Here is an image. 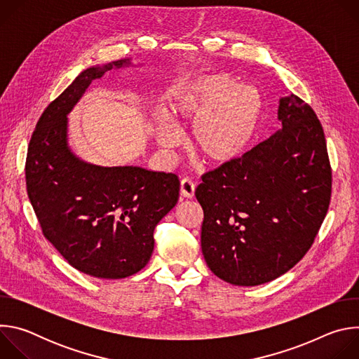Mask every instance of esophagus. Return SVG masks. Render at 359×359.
<instances>
[{"label":"esophagus","instance_id":"1","mask_svg":"<svg viewBox=\"0 0 359 359\" xmlns=\"http://www.w3.org/2000/svg\"><path fill=\"white\" fill-rule=\"evenodd\" d=\"M194 183L189 179V177H184L182 182H180V194L186 198H191L194 196Z\"/></svg>","mask_w":359,"mask_h":359}]
</instances>
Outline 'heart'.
Returning <instances> with one entry per match:
<instances>
[{"instance_id": "heart-1", "label": "heart", "mask_w": 359, "mask_h": 359, "mask_svg": "<svg viewBox=\"0 0 359 359\" xmlns=\"http://www.w3.org/2000/svg\"><path fill=\"white\" fill-rule=\"evenodd\" d=\"M169 112L176 121L191 123L190 142L197 155L222 166L250 149L262 122L263 99L252 85H240L227 74H212L177 88ZM156 137L166 149L180 140L177 126L163 112L156 119Z\"/></svg>"}]
</instances>
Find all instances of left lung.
I'll list each match as a JSON object with an SVG mask.
<instances>
[{"label":"left lung","instance_id":"obj_1","mask_svg":"<svg viewBox=\"0 0 359 359\" xmlns=\"http://www.w3.org/2000/svg\"><path fill=\"white\" fill-rule=\"evenodd\" d=\"M281 128L233 163L201 177V251L215 276L254 287L278 278L310 250L331 198L323 126L295 95L280 97Z\"/></svg>","mask_w":359,"mask_h":359}]
</instances>
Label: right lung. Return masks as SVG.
I'll return each mask as SVG.
<instances>
[{
    "label": "right lung",
    "instance_id": "right-lung-1",
    "mask_svg": "<svg viewBox=\"0 0 359 359\" xmlns=\"http://www.w3.org/2000/svg\"><path fill=\"white\" fill-rule=\"evenodd\" d=\"M129 58L81 72L39 118L25 165L27 191L45 238L78 271L119 280L151 257L156 224L176 206V175L140 166H97L68 143V115L93 79Z\"/></svg>",
    "mask_w": 359,
    "mask_h": 359
}]
</instances>
